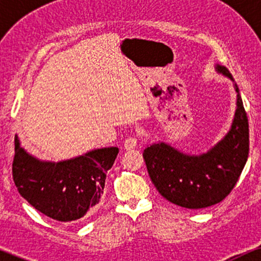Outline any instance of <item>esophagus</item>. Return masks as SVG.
Masks as SVG:
<instances>
[{
  "instance_id": "1",
  "label": "esophagus",
  "mask_w": 261,
  "mask_h": 261,
  "mask_svg": "<svg viewBox=\"0 0 261 261\" xmlns=\"http://www.w3.org/2000/svg\"><path fill=\"white\" fill-rule=\"evenodd\" d=\"M137 145V139L135 136H130L125 140L124 142V148L125 149H134Z\"/></svg>"
}]
</instances>
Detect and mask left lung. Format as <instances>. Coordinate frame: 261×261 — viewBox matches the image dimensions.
<instances>
[{
	"instance_id": "8db88e82",
	"label": "left lung",
	"mask_w": 261,
	"mask_h": 261,
	"mask_svg": "<svg viewBox=\"0 0 261 261\" xmlns=\"http://www.w3.org/2000/svg\"><path fill=\"white\" fill-rule=\"evenodd\" d=\"M216 71L234 82L224 66ZM237 109L229 131L201 154H188L166 142L143 151L149 178L158 193L185 208H205L221 202L234 188L249 153V125L239 88L234 83Z\"/></svg>"
}]
</instances>
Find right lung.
<instances>
[{
  "mask_svg": "<svg viewBox=\"0 0 261 261\" xmlns=\"http://www.w3.org/2000/svg\"><path fill=\"white\" fill-rule=\"evenodd\" d=\"M12 174L19 194L45 216L70 222L80 220L99 203L107 173L119 153L118 147L92 149L70 160H38L14 137Z\"/></svg>",
  "mask_w": 261,
  "mask_h": 261,
  "instance_id": "add662e5",
  "label": "right lung"
}]
</instances>
